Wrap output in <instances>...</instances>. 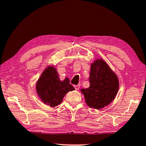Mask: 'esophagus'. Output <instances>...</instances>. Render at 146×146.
Masks as SVG:
<instances>
[{
	"label": "esophagus",
	"mask_w": 146,
	"mask_h": 146,
	"mask_svg": "<svg viewBox=\"0 0 146 146\" xmlns=\"http://www.w3.org/2000/svg\"><path fill=\"white\" fill-rule=\"evenodd\" d=\"M74 88H75V89L76 90H78L79 89H80V85H75L74 86Z\"/></svg>",
	"instance_id": "34e87169"
}]
</instances>
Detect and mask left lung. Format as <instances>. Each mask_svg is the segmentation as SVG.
Listing matches in <instances>:
<instances>
[{
    "mask_svg": "<svg viewBox=\"0 0 146 146\" xmlns=\"http://www.w3.org/2000/svg\"><path fill=\"white\" fill-rule=\"evenodd\" d=\"M90 83V87L80 91L89 107L97 110L110 104L119 88L118 76L102 58L96 59L91 64Z\"/></svg>",
    "mask_w": 146,
    "mask_h": 146,
    "instance_id": "left-lung-1",
    "label": "left lung"
}]
</instances>
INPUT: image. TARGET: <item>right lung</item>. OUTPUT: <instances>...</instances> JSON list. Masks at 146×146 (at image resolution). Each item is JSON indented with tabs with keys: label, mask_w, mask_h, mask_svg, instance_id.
<instances>
[{
	"label": "right lung",
	"mask_w": 146,
	"mask_h": 146,
	"mask_svg": "<svg viewBox=\"0 0 146 146\" xmlns=\"http://www.w3.org/2000/svg\"><path fill=\"white\" fill-rule=\"evenodd\" d=\"M75 88L70 84L68 77L60 80L56 69L47 66L36 83V91L42 102L51 107L60 104L66 94Z\"/></svg>",
	"instance_id": "obj_1"
}]
</instances>
